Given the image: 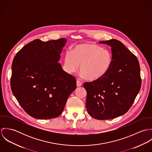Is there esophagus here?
Here are the masks:
<instances>
[{"instance_id":"1","label":"esophagus","mask_w":152,"mask_h":152,"mask_svg":"<svg viewBox=\"0 0 152 152\" xmlns=\"http://www.w3.org/2000/svg\"><path fill=\"white\" fill-rule=\"evenodd\" d=\"M82 83L81 82H80V81H77V87H81V86H82Z\"/></svg>"}]
</instances>
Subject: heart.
<instances>
[{
    "label": "heart",
    "instance_id": "1",
    "mask_svg": "<svg viewBox=\"0 0 152 152\" xmlns=\"http://www.w3.org/2000/svg\"><path fill=\"white\" fill-rule=\"evenodd\" d=\"M112 63V54L106 48L94 43L81 44L67 52L64 57L65 69L69 74L76 72L80 65L82 75L89 81L101 79L108 72Z\"/></svg>",
    "mask_w": 152,
    "mask_h": 152
}]
</instances>
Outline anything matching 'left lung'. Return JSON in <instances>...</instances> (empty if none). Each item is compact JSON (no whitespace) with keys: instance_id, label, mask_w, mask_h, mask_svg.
Instances as JSON below:
<instances>
[{"instance_id":"1","label":"left lung","mask_w":152,"mask_h":152,"mask_svg":"<svg viewBox=\"0 0 152 152\" xmlns=\"http://www.w3.org/2000/svg\"><path fill=\"white\" fill-rule=\"evenodd\" d=\"M111 47L112 66L101 79L86 82V108L99 120L115 118L126 113L138 94L142 84L139 63L123 43L116 39L99 42Z\"/></svg>"}]
</instances>
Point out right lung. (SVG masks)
I'll return each mask as SVG.
<instances>
[{"label":"right lung","mask_w":152,"mask_h":152,"mask_svg":"<svg viewBox=\"0 0 152 152\" xmlns=\"http://www.w3.org/2000/svg\"><path fill=\"white\" fill-rule=\"evenodd\" d=\"M66 40L36 39L14 57L10 86L25 112L39 119L55 118L63 112L76 80L58 62Z\"/></svg>","instance_id":"obj_1"}]
</instances>
